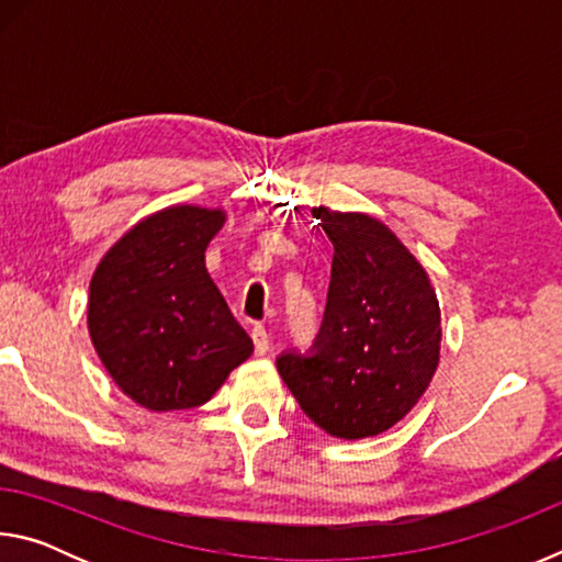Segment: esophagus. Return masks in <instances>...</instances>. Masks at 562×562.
<instances>
[{"label": "esophagus", "mask_w": 562, "mask_h": 562, "mask_svg": "<svg viewBox=\"0 0 562 562\" xmlns=\"http://www.w3.org/2000/svg\"><path fill=\"white\" fill-rule=\"evenodd\" d=\"M250 337H252V345H255V355H258V357L268 355V349H270L268 329H265L262 325H255L252 331H250Z\"/></svg>", "instance_id": "esophagus-1"}]
</instances>
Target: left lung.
<instances>
[{
    "mask_svg": "<svg viewBox=\"0 0 562 562\" xmlns=\"http://www.w3.org/2000/svg\"><path fill=\"white\" fill-rule=\"evenodd\" d=\"M335 245L325 319L307 355L278 372L302 412L337 439H367L412 412L439 367L441 310L431 280L384 223L315 207Z\"/></svg>",
    "mask_w": 562,
    "mask_h": 562,
    "instance_id": "1",
    "label": "left lung"
}]
</instances>
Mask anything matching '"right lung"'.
<instances>
[{
  "label": "right lung",
  "mask_w": 562,
  "mask_h": 562,
  "mask_svg": "<svg viewBox=\"0 0 562 562\" xmlns=\"http://www.w3.org/2000/svg\"><path fill=\"white\" fill-rule=\"evenodd\" d=\"M223 211L173 205L103 255L89 288V335L113 382L150 412L205 404L252 355L205 270Z\"/></svg>",
  "instance_id": "1"
}]
</instances>
